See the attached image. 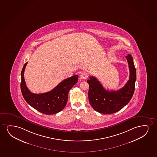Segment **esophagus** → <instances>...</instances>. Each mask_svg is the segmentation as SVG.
Returning a JSON list of instances; mask_svg holds the SVG:
<instances>
[{"label": "esophagus", "instance_id": "obj_1", "mask_svg": "<svg viewBox=\"0 0 157 157\" xmlns=\"http://www.w3.org/2000/svg\"><path fill=\"white\" fill-rule=\"evenodd\" d=\"M80 78L82 79H86V78H87L88 75L85 72H83V73H81V75H80Z\"/></svg>", "mask_w": 157, "mask_h": 157}]
</instances>
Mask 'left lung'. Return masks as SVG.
I'll return each mask as SVG.
<instances>
[{
  "label": "left lung",
  "instance_id": "1",
  "mask_svg": "<svg viewBox=\"0 0 157 157\" xmlns=\"http://www.w3.org/2000/svg\"><path fill=\"white\" fill-rule=\"evenodd\" d=\"M125 57L128 63L130 75L128 81L122 88L109 91L93 76L87 80L89 84V101L96 111L103 114L114 113L128 104L132 98L136 79V69L132 55L128 54Z\"/></svg>",
  "mask_w": 157,
  "mask_h": 157
}]
</instances>
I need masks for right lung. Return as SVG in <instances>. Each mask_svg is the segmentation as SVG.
Segmentation results:
<instances>
[{
	"mask_svg": "<svg viewBox=\"0 0 157 157\" xmlns=\"http://www.w3.org/2000/svg\"><path fill=\"white\" fill-rule=\"evenodd\" d=\"M25 63L21 71V90L26 102L33 108L45 114H53L61 111L67 101L70 90L78 80V75H74L64 80L49 92L34 94L28 90L24 78Z\"/></svg>",
	"mask_w": 157,
	"mask_h": 157,
	"instance_id": "add662e5",
	"label": "right lung"
}]
</instances>
